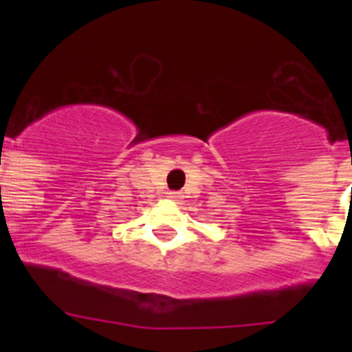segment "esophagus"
<instances>
[{
	"mask_svg": "<svg viewBox=\"0 0 352 352\" xmlns=\"http://www.w3.org/2000/svg\"><path fill=\"white\" fill-rule=\"evenodd\" d=\"M166 197L172 199V201H180V199H182V192H177V190H170V192H166Z\"/></svg>",
	"mask_w": 352,
	"mask_h": 352,
	"instance_id": "1",
	"label": "esophagus"
}]
</instances>
